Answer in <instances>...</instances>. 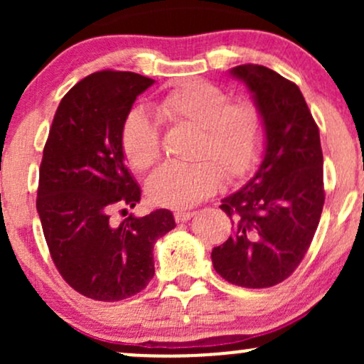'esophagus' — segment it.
<instances>
[{
    "mask_svg": "<svg viewBox=\"0 0 364 364\" xmlns=\"http://www.w3.org/2000/svg\"><path fill=\"white\" fill-rule=\"evenodd\" d=\"M193 215H195L193 210H176L174 212V219H176V223H186V220H190Z\"/></svg>",
    "mask_w": 364,
    "mask_h": 364,
    "instance_id": "esophagus-1",
    "label": "esophagus"
}]
</instances>
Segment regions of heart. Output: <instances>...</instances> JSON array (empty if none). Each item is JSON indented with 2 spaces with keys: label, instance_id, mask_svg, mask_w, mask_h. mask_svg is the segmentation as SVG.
I'll use <instances>...</instances> for the list:
<instances>
[{
  "label": "heart",
  "instance_id": "1",
  "mask_svg": "<svg viewBox=\"0 0 364 364\" xmlns=\"http://www.w3.org/2000/svg\"><path fill=\"white\" fill-rule=\"evenodd\" d=\"M154 111L171 127L196 128L193 159H200L190 166L166 164L147 179L145 193L156 205H195L215 193L224 176L237 181L253 173L263 156L267 121L260 106L250 99L231 101L215 83H181L159 97ZM119 141L135 171H147L161 159V133L141 109L128 112Z\"/></svg>",
  "mask_w": 364,
  "mask_h": 364
}]
</instances>
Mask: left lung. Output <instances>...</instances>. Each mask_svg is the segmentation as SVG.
Returning a JSON list of instances; mask_svg holds the SVG:
<instances>
[{"mask_svg": "<svg viewBox=\"0 0 364 364\" xmlns=\"http://www.w3.org/2000/svg\"><path fill=\"white\" fill-rule=\"evenodd\" d=\"M231 75L248 85L265 114L267 147L257 174L223 200L235 232L212 250V263L228 282L260 289L286 281L310 248L325 202L323 154L294 82L252 63Z\"/></svg>", "mask_w": 364, "mask_h": 364, "instance_id": "left-lung-1", "label": "left lung"}]
</instances>
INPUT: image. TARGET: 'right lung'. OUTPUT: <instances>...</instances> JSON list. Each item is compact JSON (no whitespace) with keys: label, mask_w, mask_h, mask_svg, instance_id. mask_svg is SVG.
<instances>
[{"label":"right lung","mask_w":364,"mask_h":364,"mask_svg":"<svg viewBox=\"0 0 364 364\" xmlns=\"http://www.w3.org/2000/svg\"><path fill=\"white\" fill-rule=\"evenodd\" d=\"M152 78L102 70L66 92L44 145L37 212L58 272L97 301H121L152 281L154 245L176 228L168 208L123 223L112 212L140 202L121 150V127Z\"/></svg>","instance_id":"right-lung-1"}]
</instances>
